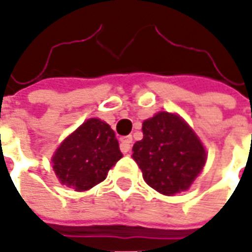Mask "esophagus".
<instances>
[{"mask_svg": "<svg viewBox=\"0 0 252 252\" xmlns=\"http://www.w3.org/2000/svg\"><path fill=\"white\" fill-rule=\"evenodd\" d=\"M132 146V136H124L121 137V143H120V150L121 153L126 154L129 150H131Z\"/></svg>", "mask_w": 252, "mask_h": 252, "instance_id": "obj_1", "label": "esophagus"}]
</instances>
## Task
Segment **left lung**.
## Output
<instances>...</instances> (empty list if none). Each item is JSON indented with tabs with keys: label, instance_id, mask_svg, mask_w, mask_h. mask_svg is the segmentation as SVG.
Segmentation results:
<instances>
[{
	"label": "left lung",
	"instance_id": "left-lung-1",
	"mask_svg": "<svg viewBox=\"0 0 252 252\" xmlns=\"http://www.w3.org/2000/svg\"><path fill=\"white\" fill-rule=\"evenodd\" d=\"M143 139L132 157L153 189L173 195L189 189L200 174L206 154L200 139L180 116L160 112L143 123Z\"/></svg>",
	"mask_w": 252,
	"mask_h": 252
}]
</instances>
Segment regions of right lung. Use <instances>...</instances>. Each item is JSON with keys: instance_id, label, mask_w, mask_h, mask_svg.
<instances>
[{"instance_id": "1", "label": "right lung", "mask_w": 252, "mask_h": 252, "mask_svg": "<svg viewBox=\"0 0 252 252\" xmlns=\"http://www.w3.org/2000/svg\"><path fill=\"white\" fill-rule=\"evenodd\" d=\"M121 158L113 129L104 121L90 119L59 146L52 167L62 185L82 191L102 182Z\"/></svg>"}]
</instances>
